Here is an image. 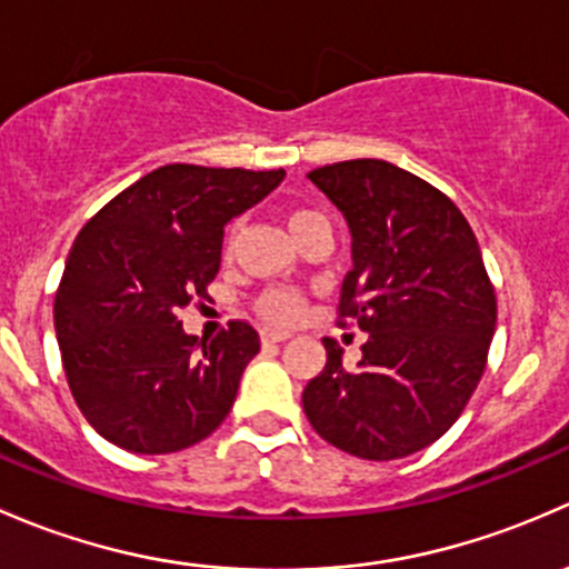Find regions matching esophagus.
Listing matches in <instances>:
<instances>
[{
    "label": "esophagus",
    "instance_id": "1",
    "mask_svg": "<svg viewBox=\"0 0 569 569\" xmlns=\"http://www.w3.org/2000/svg\"><path fill=\"white\" fill-rule=\"evenodd\" d=\"M260 339H262V345H277V342H287V339H290V333L273 331V328H262Z\"/></svg>",
    "mask_w": 569,
    "mask_h": 569
}]
</instances>
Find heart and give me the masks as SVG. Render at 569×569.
Listing matches in <instances>:
<instances>
[{"label":"heart","instance_id":"1","mask_svg":"<svg viewBox=\"0 0 569 569\" xmlns=\"http://www.w3.org/2000/svg\"><path fill=\"white\" fill-rule=\"evenodd\" d=\"M284 221L292 238L303 236V232H309L312 227L328 224L323 213H318L315 208H307V204H296V208L287 210ZM238 236H241V224L236 221V224L230 227V232H227V246H224L227 254H232V249H236ZM303 307H307V303H303L301 292L290 290V287H271V290L262 292L260 301H257V312H260L268 323H279V326L296 323V320L303 315Z\"/></svg>","mask_w":569,"mask_h":569}]
</instances>
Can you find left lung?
I'll return each mask as SVG.
<instances>
[{"instance_id": "1", "label": "left lung", "mask_w": 569, "mask_h": 569, "mask_svg": "<svg viewBox=\"0 0 569 569\" xmlns=\"http://www.w3.org/2000/svg\"><path fill=\"white\" fill-rule=\"evenodd\" d=\"M342 210L353 268L339 326L367 333L348 370L323 339L326 367L303 389L320 438L365 460L430 447L471 400L496 331V290L458 204L406 169L356 158L307 174Z\"/></svg>"}]
</instances>
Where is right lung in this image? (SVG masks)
Instances as JSON below:
<instances>
[{"label": "right lung", "mask_w": 569, "mask_h": 569, "mask_svg": "<svg viewBox=\"0 0 569 569\" xmlns=\"http://www.w3.org/2000/svg\"><path fill=\"white\" fill-rule=\"evenodd\" d=\"M282 180L284 169L167 163L81 227L57 287L54 328L76 406L114 447L180 452L227 419L260 333L232 320L199 339L180 312L208 298L227 221Z\"/></svg>", "instance_id": "right-lung-1"}]
</instances>
